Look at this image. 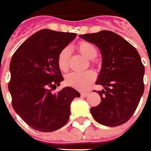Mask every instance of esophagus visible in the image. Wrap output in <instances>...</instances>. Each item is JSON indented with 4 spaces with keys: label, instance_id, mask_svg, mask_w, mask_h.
<instances>
[{
    "label": "esophagus",
    "instance_id": "1",
    "mask_svg": "<svg viewBox=\"0 0 151 151\" xmlns=\"http://www.w3.org/2000/svg\"><path fill=\"white\" fill-rule=\"evenodd\" d=\"M81 95L82 97H87L88 95V93H87V92H83V93H81Z\"/></svg>",
    "mask_w": 151,
    "mask_h": 151
}]
</instances>
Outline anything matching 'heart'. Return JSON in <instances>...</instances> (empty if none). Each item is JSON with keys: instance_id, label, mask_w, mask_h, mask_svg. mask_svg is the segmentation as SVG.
Returning a JSON list of instances; mask_svg holds the SVG:
<instances>
[{"instance_id": "b5f03b06", "label": "heart", "mask_w": 151, "mask_h": 151, "mask_svg": "<svg viewBox=\"0 0 151 151\" xmlns=\"http://www.w3.org/2000/svg\"><path fill=\"white\" fill-rule=\"evenodd\" d=\"M78 51L88 59H93L98 54L97 48L90 42L81 41L77 45ZM70 49L65 47L61 50L58 56V65L63 71L69 69ZM96 80V75L93 70H86L82 73L72 72L67 75L65 82L67 85L75 88L78 90H86Z\"/></svg>"}]
</instances>
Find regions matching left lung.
Masks as SVG:
<instances>
[{
  "instance_id": "obj_1",
  "label": "left lung",
  "mask_w": 151,
  "mask_h": 151,
  "mask_svg": "<svg viewBox=\"0 0 151 151\" xmlns=\"http://www.w3.org/2000/svg\"><path fill=\"white\" fill-rule=\"evenodd\" d=\"M99 48L102 66L96 84L101 102L91 107L95 120L109 127L123 124L132 117L144 93L145 67L137 50L123 37L111 31L80 36Z\"/></svg>"
}]
</instances>
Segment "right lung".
I'll return each mask as SVG.
<instances>
[{"instance_id":"add662e5","label":"right lung","mask_w":151,"mask_h":151,"mask_svg":"<svg viewBox=\"0 0 151 151\" xmlns=\"http://www.w3.org/2000/svg\"><path fill=\"white\" fill-rule=\"evenodd\" d=\"M76 36V33L40 30L24 41L11 58L8 88L12 106L35 130L48 132L63 127L70 117V102L81 97L71 87L52 93L63 81L58 53Z\"/></svg>"}]
</instances>
